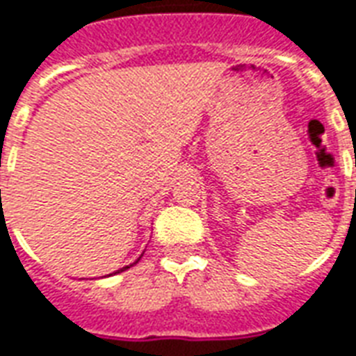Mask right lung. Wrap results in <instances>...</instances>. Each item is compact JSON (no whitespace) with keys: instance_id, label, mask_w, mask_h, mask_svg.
I'll use <instances>...</instances> for the list:
<instances>
[{"instance_id":"right-lung-1","label":"right lung","mask_w":356,"mask_h":356,"mask_svg":"<svg viewBox=\"0 0 356 356\" xmlns=\"http://www.w3.org/2000/svg\"><path fill=\"white\" fill-rule=\"evenodd\" d=\"M140 258H142V256H140ZM140 258L136 261H134V264H138L140 261ZM134 264H131V266H124V267H121V269H118V271H113V273H110V275H118V273H123V271H127V269H129V267H132L134 266Z\"/></svg>"}]
</instances>
